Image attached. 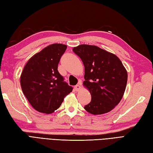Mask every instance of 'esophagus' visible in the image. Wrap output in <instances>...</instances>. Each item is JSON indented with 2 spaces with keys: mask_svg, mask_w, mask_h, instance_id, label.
<instances>
[{
  "mask_svg": "<svg viewBox=\"0 0 153 153\" xmlns=\"http://www.w3.org/2000/svg\"><path fill=\"white\" fill-rule=\"evenodd\" d=\"M81 84V82L80 81L79 82V84H78V85H75V86H74V90H75L76 91H80V89H81V86L80 85V84Z\"/></svg>",
  "mask_w": 153,
  "mask_h": 153,
  "instance_id": "34e87169",
  "label": "esophagus"
}]
</instances>
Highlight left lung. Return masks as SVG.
Returning <instances> with one entry per match:
<instances>
[{
  "label": "left lung",
  "instance_id": "obj_1",
  "mask_svg": "<svg viewBox=\"0 0 153 153\" xmlns=\"http://www.w3.org/2000/svg\"><path fill=\"white\" fill-rule=\"evenodd\" d=\"M73 51L83 62V85L91 96V102L84 109L93 115L109 112L121 101L127 83V71L120 59L90 45H80Z\"/></svg>",
  "mask_w": 153,
  "mask_h": 153
}]
</instances>
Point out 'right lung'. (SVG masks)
<instances>
[{
    "instance_id": "1",
    "label": "right lung",
    "mask_w": 153,
    "mask_h": 153,
    "mask_svg": "<svg viewBox=\"0 0 153 153\" xmlns=\"http://www.w3.org/2000/svg\"><path fill=\"white\" fill-rule=\"evenodd\" d=\"M66 45L54 43L29 59L21 74V89L31 106L39 112L49 114L60 106L73 88L58 71Z\"/></svg>"
}]
</instances>
